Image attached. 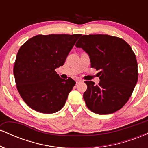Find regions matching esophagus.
I'll list each match as a JSON object with an SVG mask.
<instances>
[{"label":"esophagus","instance_id":"esophagus-1","mask_svg":"<svg viewBox=\"0 0 148 148\" xmlns=\"http://www.w3.org/2000/svg\"><path fill=\"white\" fill-rule=\"evenodd\" d=\"M76 84H79V83H81V82H83V81L81 79H77L76 80Z\"/></svg>","mask_w":148,"mask_h":148}]
</instances>
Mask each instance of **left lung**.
<instances>
[{"label":"left lung","instance_id":"obj_1","mask_svg":"<svg viewBox=\"0 0 148 148\" xmlns=\"http://www.w3.org/2000/svg\"><path fill=\"white\" fill-rule=\"evenodd\" d=\"M89 55L92 68L100 69L98 85L86 81L84 99L97 114L115 113L127 102L138 81V64L128 43L108 35H85L76 44Z\"/></svg>","mask_w":148,"mask_h":148}]
</instances>
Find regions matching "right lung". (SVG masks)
Segmentation results:
<instances>
[{
  "mask_svg": "<svg viewBox=\"0 0 148 148\" xmlns=\"http://www.w3.org/2000/svg\"><path fill=\"white\" fill-rule=\"evenodd\" d=\"M81 34L35 35L20 47L15 60L16 88L25 103L42 113H53L64 106L76 82L60 78L55 69L63 65Z\"/></svg>",
  "mask_w": 148,
  "mask_h": 148,
  "instance_id": "obj_1",
  "label": "right lung"
}]
</instances>
